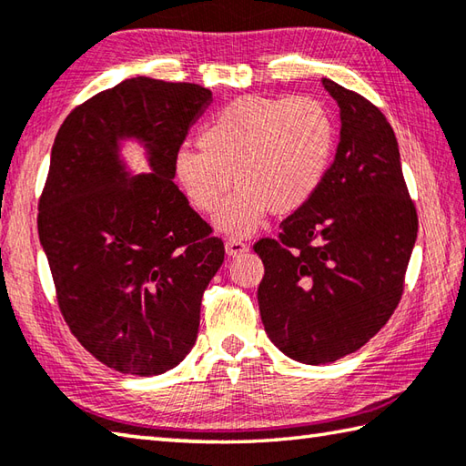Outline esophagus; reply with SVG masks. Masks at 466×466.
<instances>
[{"label":"esophagus","mask_w":466,"mask_h":466,"mask_svg":"<svg viewBox=\"0 0 466 466\" xmlns=\"http://www.w3.org/2000/svg\"><path fill=\"white\" fill-rule=\"evenodd\" d=\"M224 248H226V254L230 256V258H234V256H240L244 252H248V244H244L238 238H230V240H226Z\"/></svg>","instance_id":"esophagus-1"}]
</instances>
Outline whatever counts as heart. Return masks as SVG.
Returning a JSON list of instances; mask_svg holds the SVG:
<instances>
[{
  "mask_svg": "<svg viewBox=\"0 0 466 466\" xmlns=\"http://www.w3.org/2000/svg\"><path fill=\"white\" fill-rule=\"evenodd\" d=\"M202 152L180 150L174 174L198 212L216 214L238 187L216 228L228 236H248L266 212L289 216L319 192L334 156L336 122L312 96H244L212 116L200 136Z\"/></svg>",
  "mask_w": 466,
  "mask_h": 466,
  "instance_id": "b5f03b06",
  "label": "heart"
}]
</instances>
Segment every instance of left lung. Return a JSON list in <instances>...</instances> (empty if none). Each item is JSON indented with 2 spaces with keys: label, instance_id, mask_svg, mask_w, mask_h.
Segmentation results:
<instances>
[{
  "label": "left lung",
  "instance_id": "1",
  "mask_svg": "<svg viewBox=\"0 0 466 466\" xmlns=\"http://www.w3.org/2000/svg\"><path fill=\"white\" fill-rule=\"evenodd\" d=\"M322 86L340 107L334 162L279 238L254 244L264 330L289 359L314 366L359 350L389 322L419 232L384 114L329 77Z\"/></svg>",
  "mask_w": 466,
  "mask_h": 466
}]
</instances>
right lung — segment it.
<instances>
[{"instance_id": "1", "label": "right lung", "mask_w": 466, "mask_h": 466, "mask_svg": "<svg viewBox=\"0 0 466 466\" xmlns=\"http://www.w3.org/2000/svg\"><path fill=\"white\" fill-rule=\"evenodd\" d=\"M210 104L208 87L137 76L77 106L56 136L39 242L69 330L117 372L154 376L186 359L224 262L174 184V157ZM124 141L145 147L150 173L127 170Z\"/></svg>"}]
</instances>
